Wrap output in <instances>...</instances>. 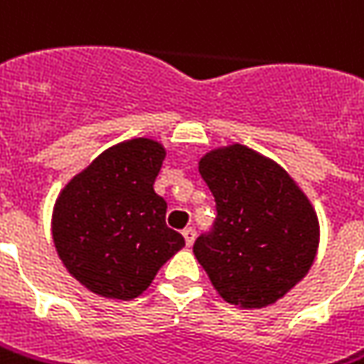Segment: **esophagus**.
<instances>
[{
	"mask_svg": "<svg viewBox=\"0 0 364 364\" xmlns=\"http://www.w3.org/2000/svg\"><path fill=\"white\" fill-rule=\"evenodd\" d=\"M183 237H185V243H187V247H191L193 241H195V237H197V231H195L193 227H187V229H183Z\"/></svg>",
	"mask_w": 364,
	"mask_h": 364,
	"instance_id": "34e87169",
	"label": "esophagus"
}]
</instances>
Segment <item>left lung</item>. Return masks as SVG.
<instances>
[{
    "label": "left lung",
    "instance_id": "left-lung-1",
    "mask_svg": "<svg viewBox=\"0 0 364 364\" xmlns=\"http://www.w3.org/2000/svg\"><path fill=\"white\" fill-rule=\"evenodd\" d=\"M199 173L217 217L193 245L197 261L227 303H275L315 261L318 223L311 203L277 163L243 145L205 155Z\"/></svg>",
    "mask_w": 364,
    "mask_h": 364
}]
</instances>
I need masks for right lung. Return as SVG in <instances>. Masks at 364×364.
<instances>
[{
	"instance_id": "add662e5",
	"label": "right lung",
	"mask_w": 364,
	"mask_h": 364,
	"mask_svg": "<svg viewBox=\"0 0 364 364\" xmlns=\"http://www.w3.org/2000/svg\"><path fill=\"white\" fill-rule=\"evenodd\" d=\"M163 159L159 143L131 139L101 153L59 195L55 249L89 291L135 299L185 247L183 235L165 223L167 203L153 189Z\"/></svg>"
}]
</instances>
